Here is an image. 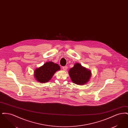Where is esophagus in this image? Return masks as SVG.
<instances>
[{
  "label": "esophagus",
  "mask_w": 128,
  "mask_h": 128,
  "mask_svg": "<svg viewBox=\"0 0 128 128\" xmlns=\"http://www.w3.org/2000/svg\"><path fill=\"white\" fill-rule=\"evenodd\" d=\"M62 68H63V70H67V68H68V67H67V66H63V67H62Z\"/></svg>",
  "instance_id": "esophagus-1"
}]
</instances>
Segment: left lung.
Wrapping results in <instances>:
<instances>
[{
  "mask_svg": "<svg viewBox=\"0 0 128 128\" xmlns=\"http://www.w3.org/2000/svg\"><path fill=\"white\" fill-rule=\"evenodd\" d=\"M68 73L72 80L78 85H83L87 83L91 76V71L82 67L79 63L75 64L69 70Z\"/></svg>",
  "mask_w": 128,
  "mask_h": 128,
  "instance_id": "8db88e82",
  "label": "left lung"
}]
</instances>
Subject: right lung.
Returning <instances> with one entry per match:
<instances>
[{
  "mask_svg": "<svg viewBox=\"0 0 128 128\" xmlns=\"http://www.w3.org/2000/svg\"><path fill=\"white\" fill-rule=\"evenodd\" d=\"M60 69V66L52 62H47L34 71V77L38 82H46L51 79L55 72Z\"/></svg>",
  "mask_w": 128,
  "mask_h": 128,
  "instance_id": "right-lung-1",
  "label": "right lung"
}]
</instances>
